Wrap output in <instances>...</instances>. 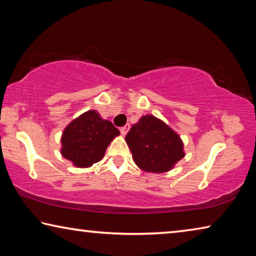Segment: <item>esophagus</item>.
Here are the masks:
<instances>
[{
    "label": "esophagus",
    "instance_id": "esophagus-1",
    "mask_svg": "<svg viewBox=\"0 0 256 256\" xmlns=\"http://www.w3.org/2000/svg\"><path fill=\"white\" fill-rule=\"evenodd\" d=\"M128 130H130V125L126 124V125H124V126L120 128V133H122V136H125V134L128 132Z\"/></svg>",
    "mask_w": 256,
    "mask_h": 256
}]
</instances>
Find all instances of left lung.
I'll return each instance as SVG.
<instances>
[{"mask_svg": "<svg viewBox=\"0 0 256 256\" xmlns=\"http://www.w3.org/2000/svg\"><path fill=\"white\" fill-rule=\"evenodd\" d=\"M133 160L142 170L164 172L184 157L178 134L152 115L142 116L125 136Z\"/></svg>", "mask_w": 256, "mask_h": 256, "instance_id": "8db88e82", "label": "left lung"}]
</instances>
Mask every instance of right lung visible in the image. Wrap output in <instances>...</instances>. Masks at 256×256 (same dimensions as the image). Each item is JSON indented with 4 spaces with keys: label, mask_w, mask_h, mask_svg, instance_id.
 <instances>
[{
    "label": "right lung",
    "mask_w": 256,
    "mask_h": 256,
    "mask_svg": "<svg viewBox=\"0 0 256 256\" xmlns=\"http://www.w3.org/2000/svg\"><path fill=\"white\" fill-rule=\"evenodd\" d=\"M120 131L96 110H88L68 125L62 136V156L76 167H90L105 154Z\"/></svg>",
    "instance_id": "right-lung-1"
}]
</instances>
